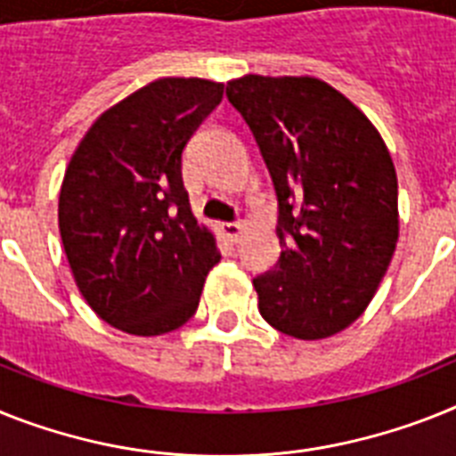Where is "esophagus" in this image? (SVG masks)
I'll use <instances>...</instances> for the list:
<instances>
[{"label": "esophagus", "instance_id": "obj_1", "mask_svg": "<svg viewBox=\"0 0 456 456\" xmlns=\"http://www.w3.org/2000/svg\"><path fill=\"white\" fill-rule=\"evenodd\" d=\"M240 229H243V224H240V222H222V224H220L222 236H224V239H229V240L239 239Z\"/></svg>", "mask_w": 456, "mask_h": 456}]
</instances>
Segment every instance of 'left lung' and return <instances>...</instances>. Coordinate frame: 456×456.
<instances>
[{"label":"left lung","mask_w":456,"mask_h":456,"mask_svg":"<svg viewBox=\"0 0 456 456\" xmlns=\"http://www.w3.org/2000/svg\"><path fill=\"white\" fill-rule=\"evenodd\" d=\"M227 99L278 199L281 257L257 275L259 313L301 340L334 336L370 304L399 240V185L369 118L317 78L243 76Z\"/></svg>","instance_id":"1"}]
</instances>
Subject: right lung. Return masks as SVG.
Returning a JSON list of instances; mask_svg holds the SVG:
<instances>
[{"label":"right lung","instance_id":"right-lung-1","mask_svg":"<svg viewBox=\"0 0 456 456\" xmlns=\"http://www.w3.org/2000/svg\"><path fill=\"white\" fill-rule=\"evenodd\" d=\"M222 83L159 78L87 129L60 190V234L90 308L110 327L159 336L194 315L216 239L197 224L183 151L222 102Z\"/></svg>","mask_w":456,"mask_h":456}]
</instances>
